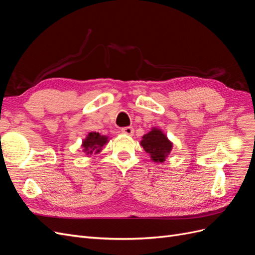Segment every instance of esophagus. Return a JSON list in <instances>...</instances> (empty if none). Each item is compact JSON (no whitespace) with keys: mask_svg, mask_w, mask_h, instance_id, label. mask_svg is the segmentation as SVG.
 <instances>
[{"mask_svg":"<svg viewBox=\"0 0 255 255\" xmlns=\"http://www.w3.org/2000/svg\"><path fill=\"white\" fill-rule=\"evenodd\" d=\"M121 132L126 135L128 136H132L134 134V128L132 127H126V128H121Z\"/></svg>","mask_w":255,"mask_h":255,"instance_id":"obj_1","label":"esophagus"}]
</instances>
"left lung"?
<instances>
[{"label":"left lung","instance_id":"obj_1","mask_svg":"<svg viewBox=\"0 0 255 255\" xmlns=\"http://www.w3.org/2000/svg\"><path fill=\"white\" fill-rule=\"evenodd\" d=\"M140 143L156 163H163L172 149V143L157 128H153L151 132L143 135Z\"/></svg>","mask_w":255,"mask_h":255}]
</instances>
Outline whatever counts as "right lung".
<instances>
[{
    "label": "right lung",
    "mask_w": 255,
    "mask_h": 255,
    "mask_svg": "<svg viewBox=\"0 0 255 255\" xmlns=\"http://www.w3.org/2000/svg\"><path fill=\"white\" fill-rule=\"evenodd\" d=\"M107 141V137L101 136L99 133H89L86 139L83 142V148L84 152L92 153L95 149L100 148V146H103ZM99 152V150H97Z\"/></svg>",
    "instance_id": "1"
}]
</instances>
